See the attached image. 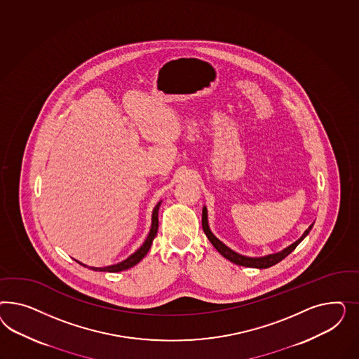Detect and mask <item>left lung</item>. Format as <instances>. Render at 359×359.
<instances>
[{
	"mask_svg": "<svg viewBox=\"0 0 359 359\" xmlns=\"http://www.w3.org/2000/svg\"><path fill=\"white\" fill-rule=\"evenodd\" d=\"M203 230L204 233L207 234L208 239L210 241V243L215 246V249L224 257L226 258L228 261L233 262L238 266H243V267H252V269H269L273 264L279 263L283 261L287 255H290L292 251L297 248V245L303 241V239L309 234L311 229L313 228V224L306 229L304 231V234L297 239L296 242H294L292 245H290L288 248H285L284 250L279 251V252H275V254H269L266 257H261V258H251V257H245V255H241L238 252L231 250L230 248H228L225 243H222L219 239L210 231L209 229V224H208V210L207 207L203 208Z\"/></svg>",
	"mask_w": 359,
	"mask_h": 359,
	"instance_id": "1",
	"label": "left lung"
}]
</instances>
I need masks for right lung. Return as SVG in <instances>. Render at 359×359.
Here are the masks:
<instances>
[{
  "instance_id": "1",
  "label": "right lung",
  "mask_w": 359,
  "mask_h": 359,
  "mask_svg": "<svg viewBox=\"0 0 359 359\" xmlns=\"http://www.w3.org/2000/svg\"><path fill=\"white\" fill-rule=\"evenodd\" d=\"M161 204H162V201H159V203L155 205V208H154V210H152L151 229H150V233H149L147 238L143 242V245H142L141 248L135 251L134 254H131L129 258H126L125 261L120 262V263H117V264H111V266H107V267H88L87 264H84V263H81V262L76 261L77 263H80L81 266L88 267V269H90V270H93V271L104 272L123 271V270H128V269H130L133 266H135L137 263H140V262L144 258V255L150 250L152 241H154L156 233H158V226H159L158 212H159Z\"/></svg>"
}]
</instances>
